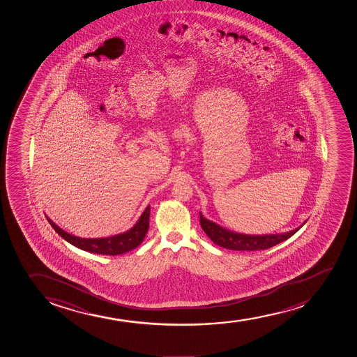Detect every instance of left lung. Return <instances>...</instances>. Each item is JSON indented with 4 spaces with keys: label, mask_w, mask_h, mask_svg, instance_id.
I'll list each match as a JSON object with an SVG mask.
<instances>
[{
    "label": "left lung",
    "mask_w": 357,
    "mask_h": 357,
    "mask_svg": "<svg viewBox=\"0 0 357 357\" xmlns=\"http://www.w3.org/2000/svg\"><path fill=\"white\" fill-rule=\"evenodd\" d=\"M200 215V225L204 232L208 236L212 242L217 245L222 246L225 249L236 250V251H257L265 250L284 242L285 239L291 237L297 231L303 227L307 220L297 227L295 230L284 232V234H244L227 230L220 227L215 222L205 218L202 212Z\"/></svg>",
    "instance_id": "8db88e82"
}]
</instances>
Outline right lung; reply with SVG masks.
I'll return each mask as SVG.
<instances>
[{
	"mask_svg": "<svg viewBox=\"0 0 357 357\" xmlns=\"http://www.w3.org/2000/svg\"><path fill=\"white\" fill-rule=\"evenodd\" d=\"M150 205L146 207L145 211L142 212L138 222H135V227L123 232V234H114L111 237L104 238H81L68 234L59 227L52 219L46 215L47 220L54 230L56 231L65 241L70 243L72 245L77 246V249L84 250L87 252L98 253V255H107V256H116L121 253L128 252L130 250L135 249L137 246L142 244L145 238L149 225H150Z\"/></svg>",
	"mask_w": 357,
	"mask_h": 357,
	"instance_id": "add662e5",
	"label": "right lung"
}]
</instances>
